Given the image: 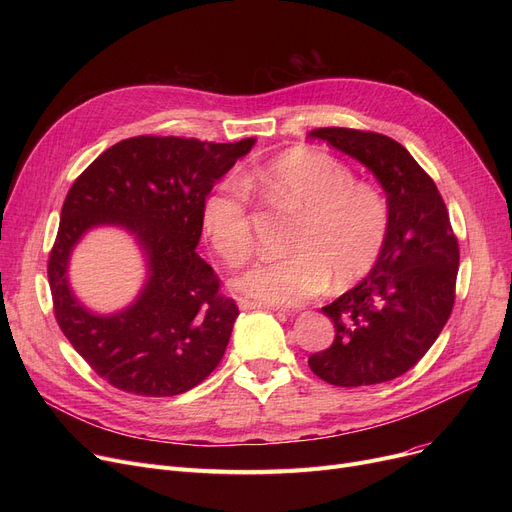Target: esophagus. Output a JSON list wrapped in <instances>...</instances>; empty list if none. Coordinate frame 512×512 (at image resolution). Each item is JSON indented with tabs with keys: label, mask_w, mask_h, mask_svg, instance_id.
I'll use <instances>...</instances> for the list:
<instances>
[{
	"label": "esophagus",
	"mask_w": 512,
	"mask_h": 512,
	"mask_svg": "<svg viewBox=\"0 0 512 512\" xmlns=\"http://www.w3.org/2000/svg\"><path fill=\"white\" fill-rule=\"evenodd\" d=\"M238 307L242 311H251V309H270V311H290V309H280V307H274V305H261V303H255V301H247V299H240L238 301Z\"/></svg>",
	"instance_id": "obj_1"
}]
</instances>
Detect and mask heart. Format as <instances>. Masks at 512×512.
<instances>
[{
    "label": "heart",
    "instance_id": "obj_1",
    "mask_svg": "<svg viewBox=\"0 0 512 512\" xmlns=\"http://www.w3.org/2000/svg\"><path fill=\"white\" fill-rule=\"evenodd\" d=\"M249 191L299 213V220L286 245L290 255L257 263L234 280L242 297L297 307L324 292L330 280L338 288L351 286L378 263L390 230L386 197L357 182L330 153L292 149L240 180L220 182L205 199L203 230L228 267H242L253 255Z\"/></svg>",
    "mask_w": 512,
    "mask_h": 512
}]
</instances>
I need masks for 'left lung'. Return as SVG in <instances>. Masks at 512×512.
I'll return each mask as SVG.
<instances>
[{"instance_id": "left-lung-1", "label": "left lung", "mask_w": 512, "mask_h": 512, "mask_svg": "<svg viewBox=\"0 0 512 512\" xmlns=\"http://www.w3.org/2000/svg\"><path fill=\"white\" fill-rule=\"evenodd\" d=\"M309 137L361 161L390 205V230L378 263L361 284L321 307L334 321L336 338L309 357V367L332 386L390 382L417 365L446 326L459 240L438 186L400 143L338 126L315 128Z\"/></svg>"}]
</instances>
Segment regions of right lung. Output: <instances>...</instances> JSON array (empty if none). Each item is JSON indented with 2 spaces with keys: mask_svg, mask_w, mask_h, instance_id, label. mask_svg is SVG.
I'll use <instances>...</instances> for the list:
<instances>
[{
  "mask_svg": "<svg viewBox=\"0 0 512 512\" xmlns=\"http://www.w3.org/2000/svg\"><path fill=\"white\" fill-rule=\"evenodd\" d=\"M253 145L255 139L207 143L143 134L105 149L74 180L47 278L60 330L107 384L139 396H176L222 361L238 307L195 249L205 197ZM97 225L128 229L148 259L138 301L112 316L89 312L67 284L71 249Z\"/></svg>",
  "mask_w": 512,
  "mask_h": 512,
  "instance_id": "right-lung-1",
  "label": "right lung"
}]
</instances>
